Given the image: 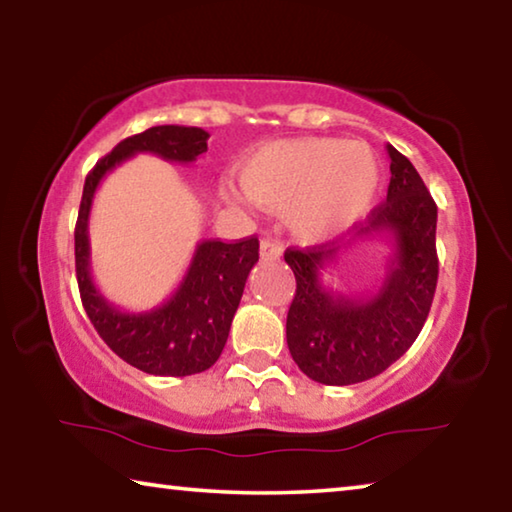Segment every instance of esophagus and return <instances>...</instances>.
Here are the masks:
<instances>
[{
	"mask_svg": "<svg viewBox=\"0 0 512 512\" xmlns=\"http://www.w3.org/2000/svg\"><path fill=\"white\" fill-rule=\"evenodd\" d=\"M282 253H284V246L277 239L264 237L262 244H259V255H262L264 259H280Z\"/></svg>",
	"mask_w": 512,
	"mask_h": 512,
	"instance_id": "obj_1",
	"label": "esophagus"
}]
</instances>
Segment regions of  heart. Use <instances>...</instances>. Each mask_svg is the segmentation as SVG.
<instances>
[{"instance_id": "1", "label": "heart", "mask_w": 512, "mask_h": 512, "mask_svg": "<svg viewBox=\"0 0 512 512\" xmlns=\"http://www.w3.org/2000/svg\"><path fill=\"white\" fill-rule=\"evenodd\" d=\"M239 185L266 210H287L293 235L318 244L343 235L368 212L379 187V160L366 142L275 140L244 155Z\"/></svg>"}]
</instances>
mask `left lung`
I'll list each match as a JSON object with an SVG mask.
<instances>
[{
    "instance_id": "obj_1",
    "label": "left lung",
    "mask_w": 512,
    "mask_h": 512,
    "mask_svg": "<svg viewBox=\"0 0 512 512\" xmlns=\"http://www.w3.org/2000/svg\"><path fill=\"white\" fill-rule=\"evenodd\" d=\"M386 151L391 185L366 225H359L345 244L284 253L296 275V296L287 314L289 352L318 384L348 386L384 372L418 339L436 293L438 207L411 160L391 144ZM375 234H388L396 248L380 291L368 299H350L325 288L319 271L343 247Z\"/></svg>"
}]
</instances>
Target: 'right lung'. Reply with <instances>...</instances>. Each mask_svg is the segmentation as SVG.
Here are the masks:
<instances>
[{
  "mask_svg": "<svg viewBox=\"0 0 512 512\" xmlns=\"http://www.w3.org/2000/svg\"><path fill=\"white\" fill-rule=\"evenodd\" d=\"M207 140L210 135L196 126H153L121 140L97 162L83 185L74 255L85 314L117 357L149 375L187 377L214 366L228 341L250 268L259 259V241L257 237L235 244L201 241L176 293L160 307L131 314L110 305L92 282L88 239L92 198L103 176L135 153H153L169 162H194L207 151Z\"/></svg>",
  "mask_w": 512,
  "mask_h": 512,
  "instance_id": "add662e5",
  "label": "right lung"
}]
</instances>
